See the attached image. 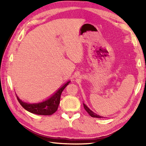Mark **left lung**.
Returning a JSON list of instances; mask_svg holds the SVG:
<instances>
[{
    "mask_svg": "<svg viewBox=\"0 0 146 146\" xmlns=\"http://www.w3.org/2000/svg\"><path fill=\"white\" fill-rule=\"evenodd\" d=\"M83 107H84L85 110H86V111H87L88 113L91 117H95V118H104V117L100 116V115H97V114H96L95 113H94V111H92L90 109V108H89L87 106H86V105L85 104H83Z\"/></svg>",
    "mask_w": 146,
    "mask_h": 146,
    "instance_id": "left-lung-1",
    "label": "left lung"
}]
</instances>
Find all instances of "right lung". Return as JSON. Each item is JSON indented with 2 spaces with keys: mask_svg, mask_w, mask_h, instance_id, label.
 <instances>
[{
  "mask_svg": "<svg viewBox=\"0 0 146 146\" xmlns=\"http://www.w3.org/2000/svg\"><path fill=\"white\" fill-rule=\"evenodd\" d=\"M69 83H70V81L66 82L60 88H59L51 97L39 103H27L22 101L17 95L16 97L21 106L29 112L37 115H51L58 110L60 102L61 93L65 87L69 84Z\"/></svg>",
  "mask_w": 146,
  "mask_h": 146,
  "instance_id": "1",
  "label": "right lung"
}]
</instances>
